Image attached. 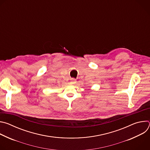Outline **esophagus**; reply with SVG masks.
Returning <instances> with one entry per match:
<instances>
[{
	"instance_id": "34e87169",
	"label": "esophagus",
	"mask_w": 150,
	"mask_h": 150,
	"mask_svg": "<svg viewBox=\"0 0 150 150\" xmlns=\"http://www.w3.org/2000/svg\"><path fill=\"white\" fill-rule=\"evenodd\" d=\"M71 82H72L73 83H76V80L75 79H74V78H72V79H71Z\"/></svg>"
}]
</instances>
